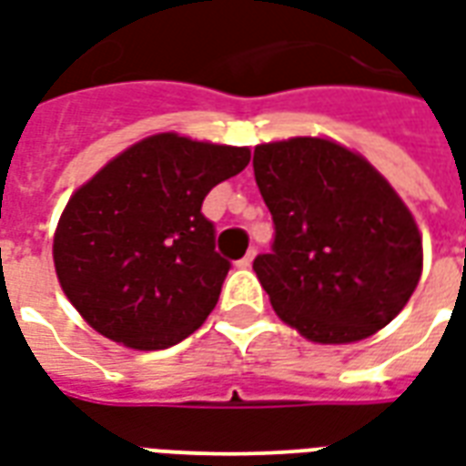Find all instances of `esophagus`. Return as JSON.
Segmentation results:
<instances>
[{"label":"esophagus","mask_w":466,"mask_h":466,"mask_svg":"<svg viewBox=\"0 0 466 466\" xmlns=\"http://www.w3.org/2000/svg\"><path fill=\"white\" fill-rule=\"evenodd\" d=\"M254 262V252H247V254H244V257H242V259H239V262H237V264H239V267H242V269H247V267H249V264H252Z\"/></svg>","instance_id":"obj_1"}]
</instances>
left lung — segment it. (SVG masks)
I'll use <instances>...</instances> for the list:
<instances>
[{"mask_svg": "<svg viewBox=\"0 0 466 466\" xmlns=\"http://www.w3.org/2000/svg\"><path fill=\"white\" fill-rule=\"evenodd\" d=\"M252 164L274 222L254 272L279 319L319 344L387 327L421 277L420 229L390 182L319 137L259 144Z\"/></svg>", "mask_w": 466, "mask_h": 466, "instance_id": "8db88e82", "label": "left lung"}]
</instances>
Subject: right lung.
Wrapping results in <instances>:
<instances>
[{
    "instance_id": "right-lung-1",
    "label": "right lung",
    "mask_w": 466,
    "mask_h": 466,
    "mask_svg": "<svg viewBox=\"0 0 466 466\" xmlns=\"http://www.w3.org/2000/svg\"><path fill=\"white\" fill-rule=\"evenodd\" d=\"M247 164V147L167 132L79 187L55 234L56 277L76 312L132 350H167L199 329L232 267L202 202Z\"/></svg>"
}]
</instances>
